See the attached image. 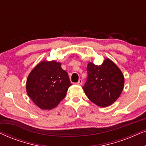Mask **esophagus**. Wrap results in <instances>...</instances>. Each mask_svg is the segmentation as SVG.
Listing matches in <instances>:
<instances>
[{
  "label": "esophagus",
  "mask_w": 146,
  "mask_h": 146,
  "mask_svg": "<svg viewBox=\"0 0 146 146\" xmlns=\"http://www.w3.org/2000/svg\"><path fill=\"white\" fill-rule=\"evenodd\" d=\"M76 84H77V85H80V86L82 84V80L80 79L79 80H78V82L76 83Z\"/></svg>",
  "instance_id": "1"
}]
</instances>
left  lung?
<instances>
[{
	"mask_svg": "<svg viewBox=\"0 0 146 146\" xmlns=\"http://www.w3.org/2000/svg\"><path fill=\"white\" fill-rule=\"evenodd\" d=\"M87 72V80L82 88L90 100L100 107L115 102L124 85V77L119 68L106 58L100 66L89 62Z\"/></svg>",
	"mask_w": 146,
	"mask_h": 146,
	"instance_id": "obj_1",
	"label": "left lung"
}]
</instances>
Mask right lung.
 Wrapping results in <instances>:
<instances>
[{
  "label": "right lung",
  "mask_w": 146,
  "mask_h": 146,
  "mask_svg": "<svg viewBox=\"0 0 146 146\" xmlns=\"http://www.w3.org/2000/svg\"><path fill=\"white\" fill-rule=\"evenodd\" d=\"M72 85L68 73L56 61H42L29 74L26 89L29 96L42 110L52 109L64 98Z\"/></svg>",
  "instance_id": "right-lung-1"
}]
</instances>
